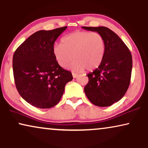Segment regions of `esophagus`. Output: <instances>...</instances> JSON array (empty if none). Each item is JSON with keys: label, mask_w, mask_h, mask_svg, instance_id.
<instances>
[{"label": "esophagus", "mask_w": 148, "mask_h": 148, "mask_svg": "<svg viewBox=\"0 0 148 148\" xmlns=\"http://www.w3.org/2000/svg\"><path fill=\"white\" fill-rule=\"evenodd\" d=\"M78 76V74H76V73H72V76H73V78H77Z\"/></svg>", "instance_id": "34e87169"}]
</instances>
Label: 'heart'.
Instances as JSON below:
<instances>
[{
  "mask_svg": "<svg viewBox=\"0 0 148 148\" xmlns=\"http://www.w3.org/2000/svg\"><path fill=\"white\" fill-rule=\"evenodd\" d=\"M52 51L56 62L63 68H66L73 58L74 70L92 71L103 62L106 43L99 33L78 30L63 37L61 44L53 46Z\"/></svg>",
  "mask_w": 148,
  "mask_h": 148,
  "instance_id": "obj_1",
  "label": "heart"
}]
</instances>
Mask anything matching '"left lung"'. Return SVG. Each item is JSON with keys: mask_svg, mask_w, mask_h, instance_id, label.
<instances>
[{"mask_svg": "<svg viewBox=\"0 0 148 148\" xmlns=\"http://www.w3.org/2000/svg\"><path fill=\"white\" fill-rule=\"evenodd\" d=\"M97 32L106 43L103 60L99 68L88 73V82L84 90L94 105L110 106L121 99L131 81L133 60L129 49L121 38L106 27H82Z\"/></svg>", "mask_w": 148, "mask_h": 148, "instance_id": "left-lung-1", "label": "left lung"}]
</instances>
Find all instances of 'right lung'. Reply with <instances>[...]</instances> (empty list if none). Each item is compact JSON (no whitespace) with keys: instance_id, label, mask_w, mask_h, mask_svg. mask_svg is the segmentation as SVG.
<instances>
[{"instance_id":"right-lung-1","label":"right lung","mask_w":148,"mask_h":148,"mask_svg":"<svg viewBox=\"0 0 148 148\" xmlns=\"http://www.w3.org/2000/svg\"><path fill=\"white\" fill-rule=\"evenodd\" d=\"M67 26L40 30L29 36L15 51L13 70L15 86L23 99L34 107L47 109L57 105L70 72L60 67L53 54V46Z\"/></svg>"}]
</instances>
